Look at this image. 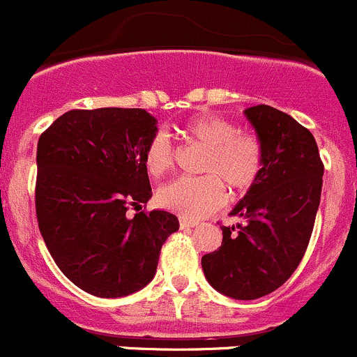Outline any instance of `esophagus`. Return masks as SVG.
Returning <instances> with one entry per match:
<instances>
[{
    "label": "esophagus",
    "instance_id": "34e87169",
    "mask_svg": "<svg viewBox=\"0 0 357 357\" xmlns=\"http://www.w3.org/2000/svg\"><path fill=\"white\" fill-rule=\"evenodd\" d=\"M178 222H180V229H192L197 225V222L189 220V218H183V217H180Z\"/></svg>",
    "mask_w": 357,
    "mask_h": 357
}]
</instances>
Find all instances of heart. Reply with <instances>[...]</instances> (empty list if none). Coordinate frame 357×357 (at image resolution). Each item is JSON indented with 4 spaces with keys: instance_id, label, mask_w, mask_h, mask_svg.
<instances>
[{
    "instance_id": "1",
    "label": "heart",
    "mask_w": 357,
    "mask_h": 357,
    "mask_svg": "<svg viewBox=\"0 0 357 357\" xmlns=\"http://www.w3.org/2000/svg\"><path fill=\"white\" fill-rule=\"evenodd\" d=\"M180 132L189 142L206 149L199 165L203 177H182L161 187V206L185 218H201L224 203V185L234 196L255 185L264 168V146L255 133L239 130L231 119L211 112L189 118ZM144 161L153 177H161L175 161L174 144L156 133L147 144Z\"/></svg>"
}]
</instances>
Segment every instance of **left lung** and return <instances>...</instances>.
<instances>
[{"label": "left lung", "instance_id": "obj_1", "mask_svg": "<svg viewBox=\"0 0 357 357\" xmlns=\"http://www.w3.org/2000/svg\"><path fill=\"white\" fill-rule=\"evenodd\" d=\"M264 146L255 185L222 225V245L201 259L208 283L238 300L273 294L295 273L309 245L323 187L324 165L312 133L271 105L245 111Z\"/></svg>", "mask_w": 357, "mask_h": 357}]
</instances>
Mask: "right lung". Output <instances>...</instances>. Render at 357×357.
I'll return each mask as SVG.
<instances>
[{"label": "right lung", "instance_id": "1", "mask_svg": "<svg viewBox=\"0 0 357 357\" xmlns=\"http://www.w3.org/2000/svg\"><path fill=\"white\" fill-rule=\"evenodd\" d=\"M156 132L146 109H73L38 140L40 232L67 280L95 297L142 290L178 231L170 211L126 213L153 196L144 153Z\"/></svg>", "mask_w": 357, "mask_h": 357}]
</instances>
